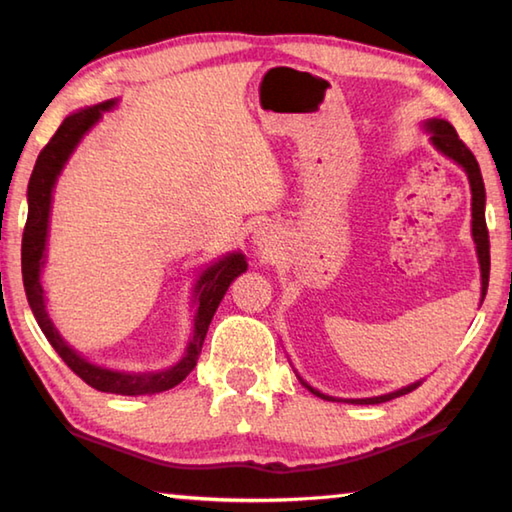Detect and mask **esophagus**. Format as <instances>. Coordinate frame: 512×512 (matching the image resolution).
I'll list each match as a JSON object with an SVG mask.
<instances>
[{
    "label": "esophagus",
    "instance_id": "1",
    "mask_svg": "<svg viewBox=\"0 0 512 512\" xmlns=\"http://www.w3.org/2000/svg\"><path fill=\"white\" fill-rule=\"evenodd\" d=\"M254 243L263 254H272L274 247H276V236L274 231L269 227H258L256 234H254Z\"/></svg>",
    "mask_w": 512,
    "mask_h": 512
}]
</instances>
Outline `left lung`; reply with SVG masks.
Wrapping results in <instances>:
<instances>
[{
    "mask_svg": "<svg viewBox=\"0 0 512 512\" xmlns=\"http://www.w3.org/2000/svg\"><path fill=\"white\" fill-rule=\"evenodd\" d=\"M430 127V140L435 147L443 153V156H448L466 169L468 173V180H470V189H472V236H475V243H477V254H479V265H481V303H484L486 292H488V276H490V240H488V227H486V189H484V178H481V171H479V162L477 158L472 156V151L466 147L464 140H459L455 127H452L450 122L446 120H430L428 122ZM307 390L316 397L327 399L330 401L332 397H327V394H321L318 390L310 388V385L303 383ZM414 388H419V383H412L408 388H401L397 392H390V394H381V397H372V399H350V403H361V406H374V403H383V401H390V399H397L403 397V394L412 392ZM334 401V399H332Z\"/></svg>",
    "mask_w": 512,
    "mask_h": 512,
    "instance_id": "obj_1",
    "label": "left lung"
}]
</instances>
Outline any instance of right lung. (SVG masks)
<instances>
[{"instance_id": "1", "label": "right lung", "mask_w": 512, "mask_h": 512, "mask_svg": "<svg viewBox=\"0 0 512 512\" xmlns=\"http://www.w3.org/2000/svg\"><path fill=\"white\" fill-rule=\"evenodd\" d=\"M115 102H102L91 109L77 111L69 115L60 129L53 133V138L46 142V147L37 156V162L28 180V218L22 236V276H24V289L28 305L35 314L37 325L42 327L48 343L53 345V350L62 356V361L80 376L84 383H89L91 388L100 392L111 394H156L171 390L173 385H178L185 376L196 368V361L205 343V336L209 330L211 318H214L220 301L227 292L229 283L234 281L247 269L243 254H229L223 260H218L216 265L205 269V274L198 281V310L194 318V339L189 341L187 352L182 359L169 370L162 372H142V374H129V372H115L93 365L80 354L71 350L69 345L62 341V336L48 318L44 310V289L40 285V267L44 265V247H46V231H48V211H51V191L57 176L64 167V162L69 160L71 151L80 138L89 131L95 122L100 120L102 111L111 109Z\"/></svg>"}]
</instances>
